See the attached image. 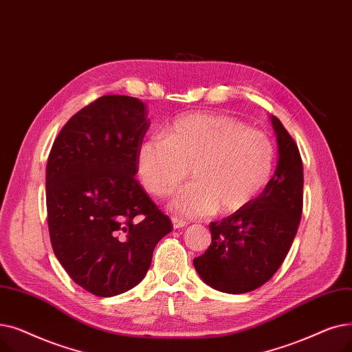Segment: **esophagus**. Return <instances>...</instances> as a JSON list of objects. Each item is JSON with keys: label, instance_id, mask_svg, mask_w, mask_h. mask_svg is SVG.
<instances>
[{"label": "esophagus", "instance_id": "esophagus-1", "mask_svg": "<svg viewBox=\"0 0 352 352\" xmlns=\"http://www.w3.org/2000/svg\"><path fill=\"white\" fill-rule=\"evenodd\" d=\"M172 223H173L175 229H182V228H185L188 225L185 221L179 219V217H172Z\"/></svg>", "mask_w": 352, "mask_h": 352}]
</instances>
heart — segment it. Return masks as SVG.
<instances>
[{
    "label": "heart",
    "instance_id": "obj_1",
    "mask_svg": "<svg viewBox=\"0 0 352 352\" xmlns=\"http://www.w3.org/2000/svg\"><path fill=\"white\" fill-rule=\"evenodd\" d=\"M276 160L272 139L225 114L195 113L167 127L163 136L142 140L136 166L143 186L166 196L180 180L170 209L189 217L235 213L270 185Z\"/></svg>",
    "mask_w": 352,
    "mask_h": 352
}]
</instances>
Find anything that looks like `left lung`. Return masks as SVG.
<instances>
[{"label":"left lung","mask_w":352,"mask_h":352,"mask_svg":"<svg viewBox=\"0 0 352 352\" xmlns=\"http://www.w3.org/2000/svg\"><path fill=\"white\" fill-rule=\"evenodd\" d=\"M276 170L266 189L245 209L210 222L212 243L193 259L206 285L226 294L262 287L287 258L302 214L304 167L299 150L278 117Z\"/></svg>","instance_id":"1"}]
</instances>
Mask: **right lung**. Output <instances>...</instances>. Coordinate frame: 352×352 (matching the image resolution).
Masks as SVG:
<instances>
[{"mask_svg": "<svg viewBox=\"0 0 352 352\" xmlns=\"http://www.w3.org/2000/svg\"><path fill=\"white\" fill-rule=\"evenodd\" d=\"M148 127L140 100L103 96L65 123L48 156L53 250L77 285L97 296L135 288L157 242L173 229L135 177Z\"/></svg>", "mask_w": 352, "mask_h": 352, "instance_id": "1", "label": "right lung"}]
</instances>
